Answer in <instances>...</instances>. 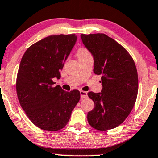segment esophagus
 <instances>
[{"label":"esophagus","mask_w":158,"mask_h":158,"mask_svg":"<svg viewBox=\"0 0 158 158\" xmlns=\"http://www.w3.org/2000/svg\"><path fill=\"white\" fill-rule=\"evenodd\" d=\"M81 93V99H85V98L88 97V93L86 91H80Z\"/></svg>","instance_id":"1"}]
</instances>
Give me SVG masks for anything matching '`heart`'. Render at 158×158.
<instances>
[{"label":"heart","instance_id":"1","mask_svg":"<svg viewBox=\"0 0 158 158\" xmlns=\"http://www.w3.org/2000/svg\"><path fill=\"white\" fill-rule=\"evenodd\" d=\"M89 54H90L89 50H88L87 48H83V47H81V48H78V50L77 51V57H78V59L81 58V57L85 56H87V55H89Z\"/></svg>","mask_w":158,"mask_h":158}]
</instances>
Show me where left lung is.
Segmentation results:
<instances>
[{
  "instance_id": "1",
  "label": "left lung",
  "mask_w": 158,
  "mask_h": 158,
  "mask_svg": "<svg viewBox=\"0 0 158 158\" xmlns=\"http://www.w3.org/2000/svg\"><path fill=\"white\" fill-rule=\"evenodd\" d=\"M81 36L94 56V73L102 75V91L88 93L94 102L88 121L99 131L114 128L124 122L136 102L139 83L134 61L123 46L105 34Z\"/></svg>"
}]
</instances>
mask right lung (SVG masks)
Segmentation results:
<instances>
[{"label": "right lung", "instance_id": "1", "mask_svg": "<svg viewBox=\"0 0 158 158\" xmlns=\"http://www.w3.org/2000/svg\"><path fill=\"white\" fill-rule=\"evenodd\" d=\"M76 40L75 34L48 36L30 46L22 58L16 82L18 99L28 118L43 130L64 128L81 98L78 90L65 91L53 81L60 77Z\"/></svg>", "mask_w": 158, "mask_h": 158}]
</instances>
